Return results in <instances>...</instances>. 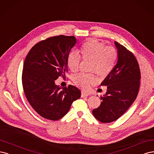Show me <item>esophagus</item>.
<instances>
[{
    "instance_id": "1",
    "label": "esophagus",
    "mask_w": 154,
    "mask_h": 154,
    "mask_svg": "<svg viewBox=\"0 0 154 154\" xmlns=\"http://www.w3.org/2000/svg\"><path fill=\"white\" fill-rule=\"evenodd\" d=\"M89 95H90V94L88 93L84 92V91L81 92V97H88Z\"/></svg>"
}]
</instances>
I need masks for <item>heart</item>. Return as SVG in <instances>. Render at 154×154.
I'll list each match as a JSON object with an SVG mask.
<instances>
[{
    "mask_svg": "<svg viewBox=\"0 0 154 154\" xmlns=\"http://www.w3.org/2000/svg\"><path fill=\"white\" fill-rule=\"evenodd\" d=\"M80 56L75 52L68 54L66 63L71 72L78 71L81 58L84 61H90V72L105 77L111 73L117 63L118 54L116 49L112 46H106L102 42L95 39H90L84 42L79 49ZM97 81L93 73H79L73 77V82L82 89L90 88Z\"/></svg>",
    "mask_w": 154,
    "mask_h": 154,
    "instance_id": "obj_1",
    "label": "heart"
}]
</instances>
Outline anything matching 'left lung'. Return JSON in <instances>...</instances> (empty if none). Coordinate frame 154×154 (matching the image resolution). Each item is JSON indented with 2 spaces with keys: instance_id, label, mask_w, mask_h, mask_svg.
Wrapping results in <instances>:
<instances>
[{
  "instance_id": "left-lung-1",
  "label": "left lung",
  "mask_w": 154,
  "mask_h": 154,
  "mask_svg": "<svg viewBox=\"0 0 154 154\" xmlns=\"http://www.w3.org/2000/svg\"><path fill=\"white\" fill-rule=\"evenodd\" d=\"M118 61L115 68L100 85L107 86L100 106L93 109V116L102 123H110L120 118L134 102L140 85L141 73L134 54L115 42Z\"/></svg>"
}]
</instances>
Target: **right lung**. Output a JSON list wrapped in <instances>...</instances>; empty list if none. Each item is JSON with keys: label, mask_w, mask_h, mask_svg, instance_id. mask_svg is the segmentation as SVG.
I'll use <instances>...</instances> for the list:
<instances>
[{"label": "right lung", "mask_w": 154, "mask_h": 154, "mask_svg": "<svg viewBox=\"0 0 154 154\" xmlns=\"http://www.w3.org/2000/svg\"><path fill=\"white\" fill-rule=\"evenodd\" d=\"M75 36L59 35L36 43L23 63L22 86L32 107L47 120L56 121L70 110L81 92L72 85L62 88L55 84L68 72L66 59L76 43Z\"/></svg>", "instance_id": "right-lung-1"}]
</instances>
